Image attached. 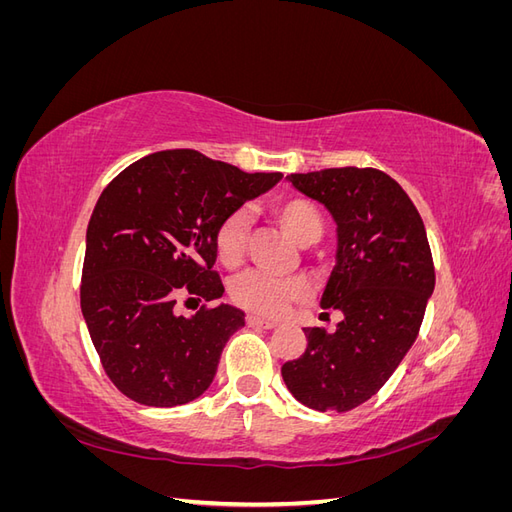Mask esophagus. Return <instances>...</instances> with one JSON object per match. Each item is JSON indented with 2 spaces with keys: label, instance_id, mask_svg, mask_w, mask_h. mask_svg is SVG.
Wrapping results in <instances>:
<instances>
[{
  "label": "esophagus",
  "instance_id": "34e87169",
  "mask_svg": "<svg viewBox=\"0 0 512 512\" xmlns=\"http://www.w3.org/2000/svg\"><path fill=\"white\" fill-rule=\"evenodd\" d=\"M245 322H247V327H258V329H273L275 327L273 320H265V318H258V316H247Z\"/></svg>",
  "mask_w": 512,
  "mask_h": 512
}]
</instances>
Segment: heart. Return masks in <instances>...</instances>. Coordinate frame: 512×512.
Instances as JSON below:
<instances>
[{
	"mask_svg": "<svg viewBox=\"0 0 512 512\" xmlns=\"http://www.w3.org/2000/svg\"><path fill=\"white\" fill-rule=\"evenodd\" d=\"M271 213L275 222L280 224L299 245H312L322 237V215L305 198L286 196L275 200L271 205ZM247 232H250V215L243 209L230 211L218 224L213 241L215 254H218L222 265H239L245 254ZM305 292L307 288L301 280L273 277L262 271H247L230 284L232 301L260 316L282 314L286 305H290L292 301H301L305 297Z\"/></svg>",
	"mask_w": 512,
	"mask_h": 512,
	"instance_id": "obj_1",
	"label": "heart"
}]
</instances>
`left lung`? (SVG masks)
<instances>
[{"instance_id":"left-lung-1","label":"left lung","mask_w":512,"mask_h":512,"mask_svg":"<svg viewBox=\"0 0 512 512\" xmlns=\"http://www.w3.org/2000/svg\"><path fill=\"white\" fill-rule=\"evenodd\" d=\"M337 226L335 267L320 307L337 329H305L307 348L282 365L303 406L346 412L376 395L412 348L436 286L425 224L401 185L376 168H327L286 177Z\"/></svg>"}]
</instances>
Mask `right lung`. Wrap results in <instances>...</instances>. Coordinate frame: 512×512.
Returning a JSON list of instances; mask_svg holds the SVG:
<instances>
[{
	"label": "right lung",
	"instance_id": "add662e5",
	"mask_svg": "<svg viewBox=\"0 0 512 512\" xmlns=\"http://www.w3.org/2000/svg\"><path fill=\"white\" fill-rule=\"evenodd\" d=\"M282 177L168 149L130 164L100 194L87 226L81 309L108 378L136 404L173 408L209 389L245 314L220 303L179 316L177 297H222L215 230Z\"/></svg>",
	"mask_w": 512,
	"mask_h": 512
}]
</instances>
